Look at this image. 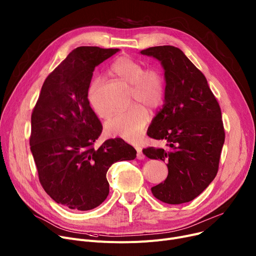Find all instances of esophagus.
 Wrapping results in <instances>:
<instances>
[{
  "label": "esophagus",
  "mask_w": 256,
  "mask_h": 256,
  "mask_svg": "<svg viewBox=\"0 0 256 256\" xmlns=\"http://www.w3.org/2000/svg\"><path fill=\"white\" fill-rule=\"evenodd\" d=\"M136 150H137V158L138 160H144L145 156L142 152V148L141 147H136Z\"/></svg>",
  "instance_id": "obj_1"
}]
</instances>
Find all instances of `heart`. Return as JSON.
I'll return each mask as SVG.
<instances>
[{
	"instance_id": "obj_1",
	"label": "heart",
	"mask_w": 256,
	"mask_h": 256,
	"mask_svg": "<svg viewBox=\"0 0 256 256\" xmlns=\"http://www.w3.org/2000/svg\"><path fill=\"white\" fill-rule=\"evenodd\" d=\"M111 74L130 84V103H137L128 110L117 113L105 124V130L112 137L126 141L138 140L149 122L150 109L158 108L164 98V80L156 68L144 69L138 60L130 56H118L110 66ZM102 85V78H94L88 88V98L98 117L106 118L109 113L100 109L96 102V94Z\"/></svg>"
}]
</instances>
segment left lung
<instances>
[{"label": "left lung", "instance_id": "left-lung-1", "mask_svg": "<svg viewBox=\"0 0 256 256\" xmlns=\"http://www.w3.org/2000/svg\"><path fill=\"white\" fill-rule=\"evenodd\" d=\"M141 54L160 60L166 78L164 104L147 134L164 140L166 148L148 147L143 153L166 162L168 174L151 192L171 205L190 202L218 172L226 139L220 106L206 77L179 48L156 46Z\"/></svg>", "mask_w": 256, "mask_h": 256}]
</instances>
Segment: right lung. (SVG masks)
<instances>
[{
    "label": "right lung",
    "instance_id": "add662e5",
    "mask_svg": "<svg viewBox=\"0 0 256 256\" xmlns=\"http://www.w3.org/2000/svg\"><path fill=\"white\" fill-rule=\"evenodd\" d=\"M119 49L80 46L45 79L32 113L30 146L46 194L71 210L88 211L109 194L107 172L137 151L120 138L94 142L103 130L88 92L94 68Z\"/></svg>",
    "mask_w": 256,
    "mask_h": 256
}]
</instances>
